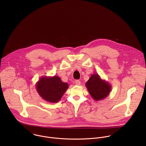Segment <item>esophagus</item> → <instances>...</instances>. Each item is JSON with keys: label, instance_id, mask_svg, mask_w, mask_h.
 I'll list each match as a JSON object with an SVG mask.
<instances>
[{"label": "esophagus", "instance_id": "obj_1", "mask_svg": "<svg viewBox=\"0 0 146 146\" xmlns=\"http://www.w3.org/2000/svg\"><path fill=\"white\" fill-rule=\"evenodd\" d=\"M75 83L76 84V85H80L81 84L80 81V80H76V81L75 82Z\"/></svg>", "mask_w": 146, "mask_h": 146}]
</instances>
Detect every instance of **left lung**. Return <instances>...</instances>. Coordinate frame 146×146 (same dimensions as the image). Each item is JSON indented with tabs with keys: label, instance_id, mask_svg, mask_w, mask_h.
Segmentation results:
<instances>
[{
	"label": "left lung",
	"instance_id": "left-lung-1",
	"mask_svg": "<svg viewBox=\"0 0 146 146\" xmlns=\"http://www.w3.org/2000/svg\"><path fill=\"white\" fill-rule=\"evenodd\" d=\"M85 86L93 99L99 101L106 98L111 90V85L103 80L97 74H93L85 84Z\"/></svg>",
	"mask_w": 146,
	"mask_h": 146
}]
</instances>
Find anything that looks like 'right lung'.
Returning <instances> with one entry per match:
<instances>
[{"label": "right lung", "mask_w": 146, "mask_h": 146, "mask_svg": "<svg viewBox=\"0 0 146 146\" xmlns=\"http://www.w3.org/2000/svg\"><path fill=\"white\" fill-rule=\"evenodd\" d=\"M68 88L57 76H42L36 84L37 92L42 98L50 103L58 102Z\"/></svg>", "instance_id": "add662e5"}]
</instances>
